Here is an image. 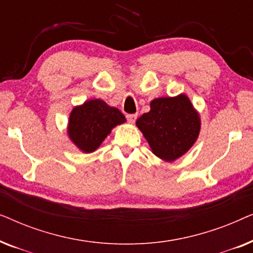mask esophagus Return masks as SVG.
<instances>
[{"label":"esophagus","instance_id":"1","mask_svg":"<svg viewBox=\"0 0 253 253\" xmlns=\"http://www.w3.org/2000/svg\"><path fill=\"white\" fill-rule=\"evenodd\" d=\"M126 120H127V122H129L130 124H133L134 122H136V120H137V115H136V114H131V115H126Z\"/></svg>","mask_w":253,"mask_h":253}]
</instances>
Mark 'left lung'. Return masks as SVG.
Instances as JSON below:
<instances>
[{
  "instance_id": "8db88e82",
  "label": "left lung",
  "mask_w": 253,
  "mask_h": 253,
  "mask_svg": "<svg viewBox=\"0 0 253 253\" xmlns=\"http://www.w3.org/2000/svg\"><path fill=\"white\" fill-rule=\"evenodd\" d=\"M150 112L136 121L153 154L167 162L184 155L198 139L202 121L189 96H162L152 100Z\"/></svg>"
}]
</instances>
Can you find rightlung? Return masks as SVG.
<instances>
[{
    "instance_id": "obj_1",
    "label": "right lung",
    "mask_w": 253,
    "mask_h": 253,
    "mask_svg": "<svg viewBox=\"0 0 253 253\" xmlns=\"http://www.w3.org/2000/svg\"><path fill=\"white\" fill-rule=\"evenodd\" d=\"M126 122V116L116 107L107 105L103 100L91 99L74 107L69 115L67 132L79 151L92 153L114 127Z\"/></svg>"
}]
</instances>
